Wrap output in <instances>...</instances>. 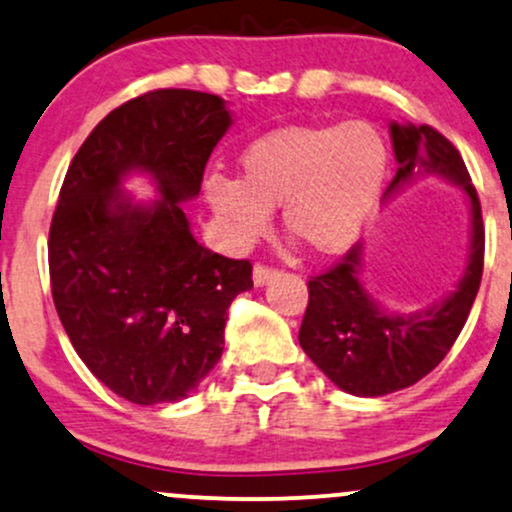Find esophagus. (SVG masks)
<instances>
[{
  "label": "esophagus",
  "mask_w": 512,
  "mask_h": 512,
  "mask_svg": "<svg viewBox=\"0 0 512 512\" xmlns=\"http://www.w3.org/2000/svg\"><path fill=\"white\" fill-rule=\"evenodd\" d=\"M274 276H276V269L269 267V264L257 262L255 269H252V281H255V286H264V283L274 279Z\"/></svg>",
  "instance_id": "obj_1"
}]
</instances>
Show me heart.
<instances>
[{
  "label": "heart",
  "instance_id": "obj_1",
  "mask_svg": "<svg viewBox=\"0 0 512 512\" xmlns=\"http://www.w3.org/2000/svg\"><path fill=\"white\" fill-rule=\"evenodd\" d=\"M238 171V181H205L209 207L233 238H257L269 209L281 207L291 236L319 255H336L355 243L379 205L389 143L365 119L288 126L245 147Z\"/></svg>",
  "mask_w": 512,
  "mask_h": 512
}]
</instances>
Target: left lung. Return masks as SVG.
<instances>
[{"instance_id":"1","label":"left lung","mask_w":512,"mask_h":512,"mask_svg":"<svg viewBox=\"0 0 512 512\" xmlns=\"http://www.w3.org/2000/svg\"><path fill=\"white\" fill-rule=\"evenodd\" d=\"M398 171L386 195L420 169L453 178L472 205V252L458 291L424 315H386L360 283V245L307 281V310L298 341L338 389L353 396H386L427 377L453 348L470 315L484 272V221L467 166L446 135L432 126L391 123Z\"/></svg>"}]
</instances>
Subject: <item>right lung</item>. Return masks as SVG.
Listing matches in <instances>:
<instances>
[{
  "label": "right lung",
  "instance_id": "1",
  "mask_svg": "<svg viewBox=\"0 0 512 512\" xmlns=\"http://www.w3.org/2000/svg\"><path fill=\"white\" fill-rule=\"evenodd\" d=\"M229 126L217 95L143 92L92 128L61 183L47 240L54 307L80 360L135 405L188 396L219 362L233 298L252 288L250 260L197 243L178 205L200 193ZM131 168L158 178L162 201L115 195Z\"/></svg>",
  "mask_w": 512,
  "mask_h": 512
}]
</instances>
